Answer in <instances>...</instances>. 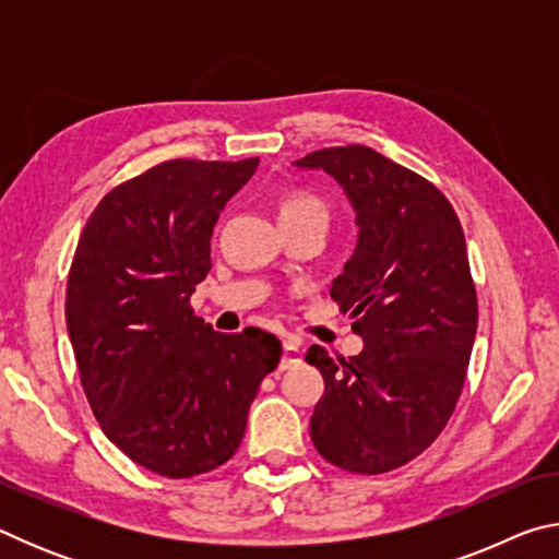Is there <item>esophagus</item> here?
<instances>
[{
	"instance_id": "obj_1",
	"label": "esophagus",
	"mask_w": 559,
	"mask_h": 559,
	"mask_svg": "<svg viewBox=\"0 0 559 559\" xmlns=\"http://www.w3.org/2000/svg\"><path fill=\"white\" fill-rule=\"evenodd\" d=\"M300 362V347L293 340H286L283 343V357H281V370H288V367Z\"/></svg>"
}]
</instances>
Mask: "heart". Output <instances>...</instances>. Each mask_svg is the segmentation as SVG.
Masks as SVG:
<instances>
[{"mask_svg": "<svg viewBox=\"0 0 559 559\" xmlns=\"http://www.w3.org/2000/svg\"><path fill=\"white\" fill-rule=\"evenodd\" d=\"M300 214H323L325 216V206L318 200V197L296 189V192H288L286 197H283L278 216H300Z\"/></svg>", "mask_w": 559, "mask_h": 559, "instance_id": "obj_1", "label": "heart"}]
</instances>
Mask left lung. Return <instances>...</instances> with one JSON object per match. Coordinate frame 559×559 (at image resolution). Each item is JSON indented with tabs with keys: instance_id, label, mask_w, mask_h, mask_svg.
Instances as JSON below:
<instances>
[{
	"instance_id": "1",
	"label": "left lung",
	"mask_w": 559,
	"mask_h": 559,
	"mask_svg": "<svg viewBox=\"0 0 559 559\" xmlns=\"http://www.w3.org/2000/svg\"><path fill=\"white\" fill-rule=\"evenodd\" d=\"M293 165L323 169L353 206L357 243L330 296L365 343L347 359L308 347L325 380L310 439L345 471L400 468L447 427L476 340L459 216L431 182L370 147H325Z\"/></svg>"
}]
</instances>
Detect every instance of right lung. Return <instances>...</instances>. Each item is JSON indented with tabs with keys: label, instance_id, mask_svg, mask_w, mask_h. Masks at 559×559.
<instances>
[{
	"label": "right lung",
	"instance_id": "1",
	"mask_svg": "<svg viewBox=\"0 0 559 559\" xmlns=\"http://www.w3.org/2000/svg\"><path fill=\"white\" fill-rule=\"evenodd\" d=\"M169 159L103 197L83 226L66 288V328L100 429L138 466L189 478L229 461L281 340L216 333L189 298L212 269V231L257 173Z\"/></svg>",
	"mask_w": 559,
	"mask_h": 559
}]
</instances>
